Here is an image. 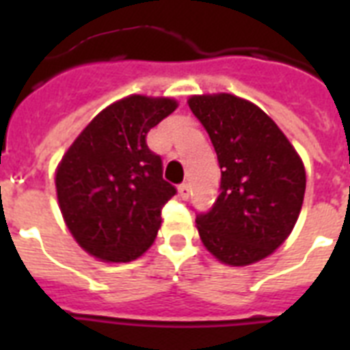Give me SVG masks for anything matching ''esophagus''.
Segmentation results:
<instances>
[{"label":"esophagus","mask_w":350,"mask_h":350,"mask_svg":"<svg viewBox=\"0 0 350 350\" xmlns=\"http://www.w3.org/2000/svg\"><path fill=\"white\" fill-rule=\"evenodd\" d=\"M178 192H180V196L183 198V200H187V198L191 196V185L189 183H181L180 187H178Z\"/></svg>","instance_id":"obj_1"}]
</instances>
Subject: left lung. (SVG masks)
<instances>
[{
    "label": "left lung",
    "instance_id": "8db88e82",
    "mask_svg": "<svg viewBox=\"0 0 350 350\" xmlns=\"http://www.w3.org/2000/svg\"><path fill=\"white\" fill-rule=\"evenodd\" d=\"M221 169L219 196L196 216L203 245L221 263L243 267L272 254L301 211L305 167L260 107L232 94L192 96Z\"/></svg>",
    "mask_w": 350,
    "mask_h": 350
}]
</instances>
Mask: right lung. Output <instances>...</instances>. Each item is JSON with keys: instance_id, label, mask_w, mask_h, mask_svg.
<instances>
[{"instance_id": "1", "label": "right lung", "mask_w": 350, "mask_h": 350, "mask_svg": "<svg viewBox=\"0 0 350 350\" xmlns=\"http://www.w3.org/2000/svg\"><path fill=\"white\" fill-rule=\"evenodd\" d=\"M176 107L170 98H123L85 126L57 165L65 224L94 258L132 261L152 245L176 187L145 137Z\"/></svg>"}]
</instances>
